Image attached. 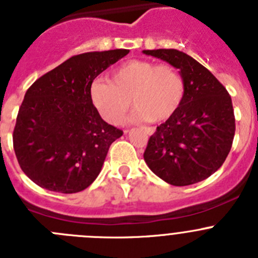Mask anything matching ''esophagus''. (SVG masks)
Segmentation results:
<instances>
[{
	"instance_id": "34e87169",
	"label": "esophagus",
	"mask_w": 258,
	"mask_h": 258,
	"mask_svg": "<svg viewBox=\"0 0 258 258\" xmlns=\"http://www.w3.org/2000/svg\"><path fill=\"white\" fill-rule=\"evenodd\" d=\"M142 131L145 132L146 134H149V136H151V134H154L155 129H154V127H147V126H143V127H142ZM125 133H127V131H125Z\"/></svg>"
}]
</instances>
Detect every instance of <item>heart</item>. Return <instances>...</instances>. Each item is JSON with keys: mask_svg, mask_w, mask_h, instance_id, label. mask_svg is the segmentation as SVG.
<instances>
[{"mask_svg": "<svg viewBox=\"0 0 258 258\" xmlns=\"http://www.w3.org/2000/svg\"><path fill=\"white\" fill-rule=\"evenodd\" d=\"M184 92L183 77L173 66L142 59L125 61L111 74V81L95 80L90 86L99 115L115 125L124 120L132 102L136 120L165 121L177 112Z\"/></svg>", "mask_w": 258, "mask_h": 258, "instance_id": "b5f03b06", "label": "heart"}]
</instances>
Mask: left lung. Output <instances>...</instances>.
Segmentation results:
<instances>
[{
  "mask_svg": "<svg viewBox=\"0 0 258 258\" xmlns=\"http://www.w3.org/2000/svg\"><path fill=\"white\" fill-rule=\"evenodd\" d=\"M178 68L186 85L177 112L156 127L145 150L146 164L163 181L188 186L220 169L232 146L235 116L231 97L213 75L175 49L143 50Z\"/></svg>",
  "mask_w": 258,
  "mask_h": 258,
  "instance_id": "1",
  "label": "left lung"
}]
</instances>
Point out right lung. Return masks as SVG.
Segmentation results:
<instances>
[{
  "label": "right lung",
  "mask_w": 258,
  "mask_h": 258,
  "mask_svg": "<svg viewBox=\"0 0 258 258\" xmlns=\"http://www.w3.org/2000/svg\"><path fill=\"white\" fill-rule=\"evenodd\" d=\"M127 52L116 49L71 56L29 86L13 143L22 170L40 187L75 194L98 177L109 146L122 131L101 117L90 86Z\"/></svg>",
  "instance_id": "right-lung-1"
}]
</instances>
